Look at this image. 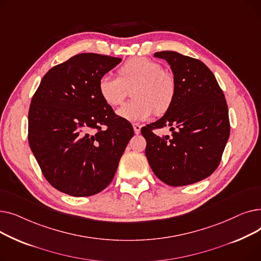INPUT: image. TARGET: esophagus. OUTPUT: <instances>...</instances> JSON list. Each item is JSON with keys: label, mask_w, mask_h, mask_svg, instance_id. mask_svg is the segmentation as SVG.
Masks as SVG:
<instances>
[{"label": "esophagus", "mask_w": 261, "mask_h": 261, "mask_svg": "<svg viewBox=\"0 0 261 261\" xmlns=\"http://www.w3.org/2000/svg\"><path fill=\"white\" fill-rule=\"evenodd\" d=\"M141 128H142V126L140 125V123H133V129H134L135 134H140Z\"/></svg>", "instance_id": "obj_1"}]
</instances>
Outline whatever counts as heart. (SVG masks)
<instances>
[{
	"mask_svg": "<svg viewBox=\"0 0 261 261\" xmlns=\"http://www.w3.org/2000/svg\"><path fill=\"white\" fill-rule=\"evenodd\" d=\"M119 77L103 75L98 81V91L102 100L110 107H117L133 90L134 100L123 105L117 114L130 121L143 120L165 113L175 96L174 79L163 72L156 61L145 57H135L119 68Z\"/></svg>",
	"mask_w": 261,
	"mask_h": 261,
	"instance_id": "b5f03b06",
	"label": "heart"
}]
</instances>
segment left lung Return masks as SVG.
<instances>
[{
    "label": "left lung",
    "mask_w": 261,
    "mask_h": 261,
    "mask_svg": "<svg viewBox=\"0 0 261 261\" xmlns=\"http://www.w3.org/2000/svg\"><path fill=\"white\" fill-rule=\"evenodd\" d=\"M172 70L175 96L162 118L143 127L146 156L154 174L170 186L206 179L219 166L229 136L228 109L215 75L202 61L171 50L158 51ZM170 126L172 136L153 131Z\"/></svg>",
    "instance_id": "8db88e82"
}]
</instances>
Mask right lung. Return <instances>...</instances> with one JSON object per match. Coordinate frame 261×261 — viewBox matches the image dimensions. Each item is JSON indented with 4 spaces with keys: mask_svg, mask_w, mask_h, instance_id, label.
Here are the masks:
<instances>
[{
    "mask_svg": "<svg viewBox=\"0 0 261 261\" xmlns=\"http://www.w3.org/2000/svg\"><path fill=\"white\" fill-rule=\"evenodd\" d=\"M120 58L78 54L55 65L34 94L29 143L47 182L61 193L89 197L113 180L134 134L98 91L101 76Z\"/></svg>",
    "mask_w": 261,
    "mask_h": 261,
    "instance_id": "1",
    "label": "right lung"
}]
</instances>
